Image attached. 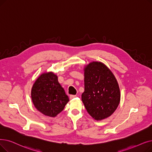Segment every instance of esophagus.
Listing matches in <instances>:
<instances>
[{
    "label": "esophagus",
    "mask_w": 152,
    "mask_h": 152,
    "mask_svg": "<svg viewBox=\"0 0 152 152\" xmlns=\"http://www.w3.org/2000/svg\"><path fill=\"white\" fill-rule=\"evenodd\" d=\"M76 97V95H70L69 96V98L71 99H73L75 97Z\"/></svg>",
    "instance_id": "obj_1"
}]
</instances>
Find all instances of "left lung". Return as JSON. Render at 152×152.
I'll use <instances>...</instances> for the list:
<instances>
[{
  "label": "left lung",
  "mask_w": 152,
  "mask_h": 152,
  "mask_svg": "<svg viewBox=\"0 0 152 152\" xmlns=\"http://www.w3.org/2000/svg\"><path fill=\"white\" fill-rule=\"evenodd\" d=\"M81 99L88 113L95 120L110 116L121 99L116 79L104 64L94 61L84 69V92Z\"/></svg>",
  "instance_id": "1"
}]
</instances>
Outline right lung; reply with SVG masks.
<instances>
[{
  "mask_svg": "<svg viewBox=\"0 0 152 152\" xmlns=\"http://www.w3.org/2000/svg\"><path fill=\"white\" fill-rule=\"evenodd\" d=\"M31 99L36 109L45 115L54 117L64 109L68 96L53 72L43 73L33 86Z\"/></svg>",
  "mask_w": 152,
  "mask_h": 152,
  "instance_id": "1",
  "label": "right lung"
}]
</instances>
